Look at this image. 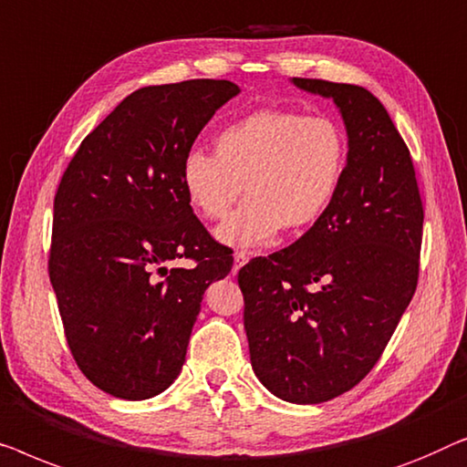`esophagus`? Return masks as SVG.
<instances>
[{
    "label": "esophagus",
    "instance_id": "1",
    "mask_svg": "<svg viewBox=\"0 0 467 467\" xmlns=\"http://www.w3.org/2000/svg\"><path fill=\"white\" fill-rule=\"evenodd\" d=\"M247 260H249V254H247V252H234V266H233V273L236 275V271H239V268H241L243 265H247Z\"/></svg>",
    "mask_w": 467,
    "mask_h": 467
}]
</instances>
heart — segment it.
Returning <instances> with one entry per match:
<instances>
[{
	"label": "heart",
	"mask_w": 467,
	"mask_h": 467,
	"mask_svg": "<svg viewBox=\"0 0 467 467\" xmlns=\"http://www.w3.org/2000/svg\"><path fill=\"white\" fill-rule=\"evenodd\" d=\"M215 154L190 150L182 161L183 194L201 218L222 220L247 199L215 239L254 249L271 243L281 228L305 231L324 215L343 183L349 146L330 116L265 108L222 127Z\"/></svg>",
	"instance_id": "b5f03b06"
}]
</instances>
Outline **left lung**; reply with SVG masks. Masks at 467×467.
<instances>
[{
	"instance_id": "8db88e82",
	"label": "left lung",
	"mask_w": 467,
	"mask_h": 467,
	"mask_svg": "<svg viewBox=\"0 0 467 467\" xmlns=\"http://www.w3.org/2000/svg\"><path fill=\"white\" fill-rule=\"evenodd\" d=\"M290 82L337 105L347 171L330 209L290 247L243 266L239 285L255 377L285 402L319 404L372 370L410 305L423 205L409 148L377 97Z\"/></svg>"
}]
</instances>
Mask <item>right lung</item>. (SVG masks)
<instances>
[{
	"label": "right lung",
	"mask_w": 467,
	"mask_h": 467,
	"mask_svg": "<svg viewBox=\"0 0 467 467\" xmlns=\"http://www.w3.org/2000/svg\"><path fill=\"white\" fill-rule=\"evenodd\" d=\"M241 93L228 80L135 90L84 137L55 196L48 273L65 337L90 383L120 400L180 377L202 294L233 268L183 194L202 127ZM192 257V269H169Z\"/></svg>",
	"instance_id": "right-lung-1"
}]
</instances>
